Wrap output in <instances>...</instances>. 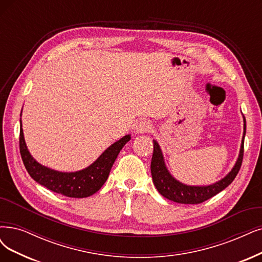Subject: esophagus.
Wrapping results in <instances>:
<instances>
[{"mask_svg":"<svg viewBox=\"0 0 262 262\" xmlns=\"http://www.w3.org/2000/svg\"><path fill=\"white\" fill-rule=\"evenodd\" d=\"M152 128V124L148 121H140L139 123L136 124V127H135V132L137 134H143V133H148Z\"/></svg>","mask_w":262,"mask_h":262,"instance_id":"1","label":"esophagus"}]
</instances>
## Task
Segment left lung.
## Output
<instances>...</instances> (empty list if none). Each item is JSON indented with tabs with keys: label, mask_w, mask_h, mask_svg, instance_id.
Masks as SVG:
<instances>
[{
	"label": "left lung",
	"mask_w": 262,
	"mask_h": 262,
	"mask_svg": "<svg viewBox=\"0 0 262 262\" xmlns=\"http://www.w3.org/2000/svg\"><path fill=\"white\" fill-rule=\"evenodd\" d=\"M246 133V120L244 118V136L242 140L239 156L235 166L228 175L220 181L207 187H190L182 185L176 179H173L167 171L164 164L163 156L159 143L153 140V156L151 160V175L153 183L161 194L172 202L180 204H200V203L209 200L219 192L225 190L230 183L234 180L242 166L244 156V137Z\"/></svg>",
	"instance_id": "left-lung-1"
}]
</instances>
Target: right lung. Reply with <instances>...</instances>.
Wrapping results in <instances>:
<instances>
[{"mask_svg": "<svg viewBox=\"0 0 262 262\" xmlns=\"http://www.w3.org/2000/svg\"><path fill=\"white\" fill-rule=\"evenodd\" d=\"M129 139V135H126L106 149L91 166L83 170L75 172H60L42 166L31 157L24 139L20 121L19 150H20V156L27 171L37 183H40L48 190L68 198H87L93 195L103 186V183L109 177L114 161L118 158L125 143L128 142Z\"/></svg>", "mask_w": 262, "mask_h": 262, "instance_id": "obj_1", "label": "right lung"}]
</instances>
